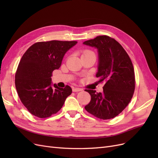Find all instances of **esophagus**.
<instances>
[{"label":"esophagus","instance_id":"obj_1","mask_svg":"<svg viewBox=\"0 0 158 158\" xmlns=\"http://www.w3.org/2000/svg\"><path fill=\"white\" fill-rule=\"evenodd\" d=\"M73 91L74 92H80V91H82V89L79 88H73Z\"/></svg>","mask_w":158,"mask_h":158}]
</instances>
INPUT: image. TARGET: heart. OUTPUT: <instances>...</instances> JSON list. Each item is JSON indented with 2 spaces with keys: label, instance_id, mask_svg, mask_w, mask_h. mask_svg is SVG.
Listing matches in <instances>:
<instances>
[{
  "label": "heart",
  "instance_id": "heart-1",
  "mask_svg": "<svg viewBox=\"0 0 158 158\" xmlns=\"http://www.w3.org/2000/svg\"><path fill=\"white\" fill-rule=\"evenodd\" d=\"M90 53H94V52H93L92 51H89V50H85V51L83 52V53H82V56H83V55H88V54H90Z\"/></svg>",
  "mask_w": 158,
  "mask_h": 158
}]
</instances>
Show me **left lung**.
<instances>
[{
  "instance_id": "obj_1",
  "label": "left lung",
  "mask_w": 158,
  "mask_h": 158,
  "mask_svg": "<svg viewBox=\"0 0 158 158\" xmlns=\"http://www.w3.org/2000/svg\"><path fill=\"white\" fill-rule=\"evenodd\" d=\"M84 44L98 49L96 77L99 78V82L106 83L102 93L85 89L91 95V101L85 109L103 120L115 117L130 103L135 92V75L132 61L122 45L109 36L99 35Z\"/></svg>"
}]
</instances>
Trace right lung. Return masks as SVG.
I'll return each instance as SVG.
<instances>
[{
	"mask_svg": "<svg viewBox=\"0 0 158 158\" xmlns=\"http://www.w3.org/2000/svg\"><path fill=\"white\" fill-rule=\"evenodd\" d=\"M77 44L76 41L37 42L27 49L19 63L15 85L20 101L31 114L47 118L62 108L72 88L51 86V76L58 69L66 52Z\"/></svg>",
	"mask_w": 158,
	"mask_h": 158,
	"instance_id": "add662e5",
	"label": "right lung"
}]
</instances>
